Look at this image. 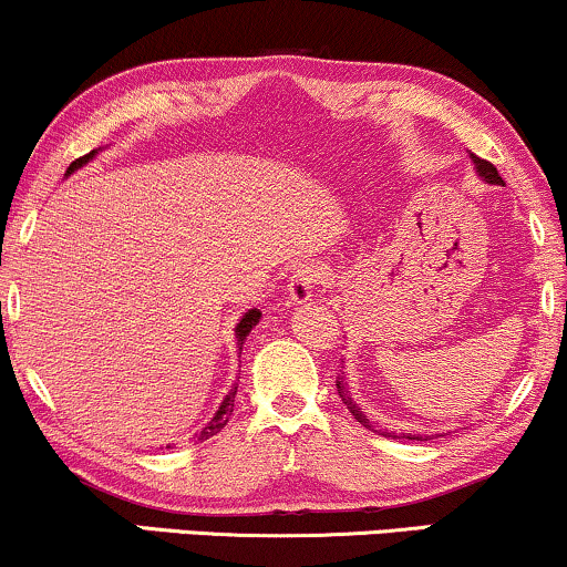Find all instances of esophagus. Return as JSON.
Segmentation results:
<instances>
[{"mask_svg": "<svg viewBox=\"0 0 567 567\" xmlns=\"http://www.w3.org/2000/svg\"><path fill=\"white\" fill-rule=\"evenodd\" d=\"M321 277H324V271L317 261H306L300 264V267L292 271L290 282H288V292H290V300L296 306L300 303H308V300L313 298V292L321 285Z\"/></svg>", "mask_w": 567, "mask_h": 567, "instance_id": "1", "label": "esophagus"}]
</instances>
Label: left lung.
Masks as SVG:
<instances>
[{"label":"left lung","instance_id":"1","mask_svg":"<svg viewBox=\"0 0 567 567\" xmlns=\"http://www.w3.org/2000/svg\"><path fill=\"white\" fill-rule=\"evenodd\" d=\"M471 159H474V164H476V172H478V177H482V181H486V183H492V185H499L503 183V177L497 175V167H494L492 162H486V159H478V156H474L471 154ZM337 392H340V398H342V403L348 405V411L355 415V421L358 424H363L367 429H371V432H377V434H382V436H392V440H400V436L395 434V432H386V429H377V426H371V421L367 419V413L361 411V408L355 405V400L348 395V390H346V382H337ZM405 436V434H403ZM405 440H424V436H405Z\"/></svg>","mask_w":567,"mask_h":567}]
</instances>
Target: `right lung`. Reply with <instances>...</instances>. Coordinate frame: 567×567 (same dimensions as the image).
<instances>
[{
	"mask_svg": "<svg viewBox=\"0 0 567 567\" xmlns=\"http://www.w3.org/2000/svg\"><path fill=\"white\" fill-rule=\"evenodd\" d=\"M96 154H99V152H91V154L81 156V159H75V162L70 164V167H68V175H73L75 169H81L83 164H85V162H91L93 156H96ZM259 319H261V311H259V308H250V311L246 313V317H243V319L238 321V327H235V337H238V348H240V350H243V342H246V337H248L250 329H254L256 324H259ZM235 392H238V386H233V390L227 392L225 400H221L219 411L214 413L209 424H206V426L200 429V432L196 434V440H198V442L209 440V436H214L217 432H221V429H225V424H227V421H230V415H233V408H235Z\"/></svg>",
	"mask_w": 567,
	"mask_h": 567,
	"instance_id": "add662e5",
	"label": "right lung"
}]
</instances>
